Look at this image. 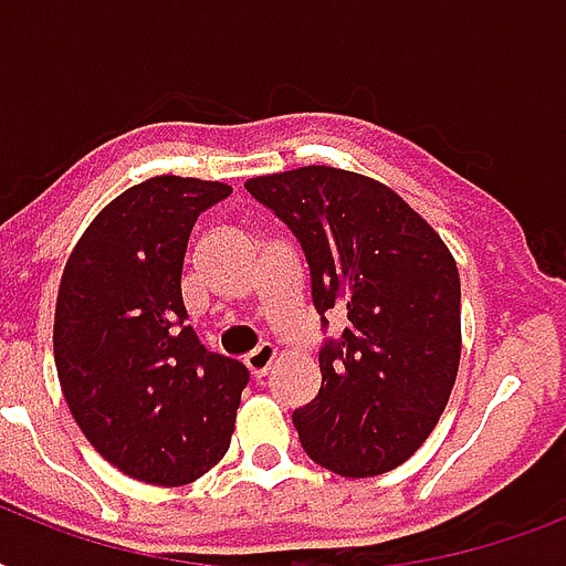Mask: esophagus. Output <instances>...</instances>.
Instances as JSON below:
<instances>
[{"instance_id":"34e87169","label":"esophagus","mask_w":566,"mask_h":566,"mask_svg":"<svg viewBox=\"0 0 566 566\" xmlns=\"http://www.w3.org/2000/svg\"><path fill=\"white\" fill-rule=\"evenodd\" d=\"M275 358H279V349H275L273 344H261L258 349H252V353L243 358V364H247L252 376L264 378L266 373H270V367H273Z\"/></svg>"}]
</instances>
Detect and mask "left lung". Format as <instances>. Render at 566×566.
I'll list each match as a JSON object with an SVG mask.
<instances>
[{
	"label": "left lung",
	"mask_w": 566,
	"mask_h": 566,
	"mask_svg": "<svg viewBox=\"0 0 566 566\" xmlns=\"http://www.w3.org/2000/svg\"><path fill=\"white\" fill-rule=\"evenodd\" d=\"M247 190L300 238L323 323L317 399L293 411L311 461L346 479L394 470L447 408L461 361V279L440 234L402 196L361 172L311 164Z\"/></svg>",
	"instance_id": "obj_1"
}]
</instances>
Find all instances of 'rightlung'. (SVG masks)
<instances>
[{
	"instance_id": "right-lung-1",
	"label": "right lung",
	"mask_w": 566,
	"mask_h": 566,
	"mask_svg": "<svg viewBox=\"0 0 566 566\" xmlns=\"http://www.w3.org/2000/svg\"><path fill=\"white\" fill-rule=\"evenodd\" d=\"M222 181L155 176L102 208L66 258L55 367L73 420L119 473L181 488L229 452L249 370L185 323L181 266Z\"/></svg>"
}]
</instances>
